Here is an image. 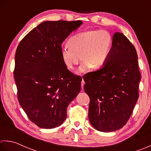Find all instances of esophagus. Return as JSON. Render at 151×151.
<instances>
[{"label": "esophagus", "mask_w": 151, "mask_h": 151, "mask_svg": "<svg viewBox=\"0 0 151 151\" xmlns=\"http://www.w3.org/2000/svg\"><path fill=\"white\" fill-rule=\"evenodd\" d=\"M84 85H85V81H83V78H82V81H81V88H82V89L83 88Z\"/></svg>", "instance_id": "34e87169"}]
</instances>
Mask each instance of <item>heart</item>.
<instances>
[{
  "instance_id": "b5f03b06",
  "label": "heart",
  "mask_w": 151,
  "mask_h": 151,
  "mask_svg": "<svg viewBox=\"0 0 151 151\" xmlns=\"http://www.w3.org/2000/svg\"><path fill=\"white\" fill-rule=\"evenodd\" d=\"M69 46L62 47L60 55L64 64L73 69L80 61L84 60L79 68L85 72L89 67L98 69L108 59L111 50L112 38L106 30H87L73 36L68 42Z\"/></svg>"
}]
</instances>
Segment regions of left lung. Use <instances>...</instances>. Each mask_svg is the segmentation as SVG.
I'll return each instance as SVG.
<instances>
[{"label": "left lung", "mask_w": 151, "mask_h": 151, "mask_svg": "<svg viewBox=\"0 0 151 151\" xmlns=\"http://www.w3.org/2000/svg\"><path fill=\"white\" fill-rule=\"evenodd\" d=\"M84 91L90 98L88 119L96 130L110 132L127 124L139 97L137 55L122 33L113 36L106 63L83 76Z\"/></svg>", "instance_id": "obj_1"}]
</instances>
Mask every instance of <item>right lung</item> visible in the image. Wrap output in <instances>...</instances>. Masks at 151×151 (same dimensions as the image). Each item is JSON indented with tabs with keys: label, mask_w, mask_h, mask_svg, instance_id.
Here are the masks:
<instances>
[{
	"label": "right lung",
	"mask_w": 151,
	"mask_h": 151,
	"mask_svg": "<svg viewBox=\"0 0 151 151\" xmlns=\"http://www.w3.org/2000/svg\"><path fill=\"white\" fill-rule=\"evenodd\" d=\"M81 21H46L33 29L18 45L14 79L17 98L30 121L42 128L58 127L66 109L81 91V78L67 69L61 44Z\"/></svg>",
	"instance_id": "right-lung-1"
}]
</instances>
